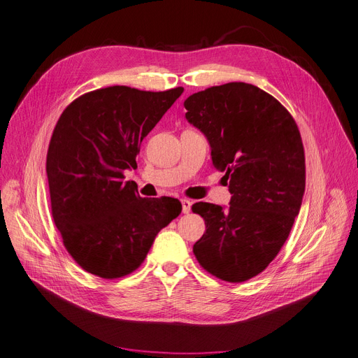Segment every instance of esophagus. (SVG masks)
Returning a JSON list of instances; mask_svg holds the SVG:
<instances>
[{
    "label": "esophagus",
    "mask_w": 358,
    "mask_h": 358,
    "mask_svg": "<svg viewBox=\"0 0 358 358\" xmlns=\"http://www.w3.org/2000/svg\"><path fill=\"white\" fill-rule=\"evenodd\" d=\"M181 206H182V213H189L192 210V201L187 199H181Z\"/></svg>",
    "instance_id": "1"
}]
</instances>
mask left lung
Returning <instances> with one entry per match:
<instances>
[{
	"instance_id": "left-lung-1",
	"label": "left lung",
	"mask_w": 358,
	"mask_h": 358,
	"mask_svg": "<svg viewBox=\"0 0 358 358\" xmlns=\"http://www.w3.org/2000/svg\"><path fill=\"white\" fill-rule=\"evenodd\" d=\"M185 118L203 133L228 182L229 206L193 205L206 231L193 253L210 275L244 282L265 271L300 212L306 159L297 122L257 86L232 82L193 93Z\"/></svg>"
}]
</instances>
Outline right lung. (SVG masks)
<instances>
[{
	"instance_id": "1",
	"label": "right lung",
	"mask_w": 358,
	"mask_h": 358,
	"mask_svg": "<svg viewBox=\"0 0 358 358\" xmlns=\"http://www.w3.org/2000/svg\"><path fill=\"white\" fill-rule=\"evenodd\" d=\"M129 86L92 90L59 115L46 155L51 212L70 256L86 272L122 278L142 265L158 232L181 213L173 197H141L124 171L182 93Z\"/></svg>"
}]
</instances>
